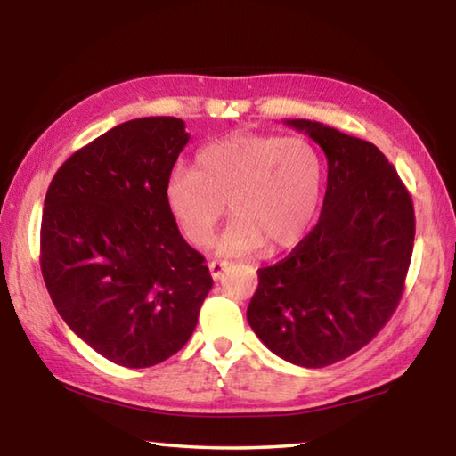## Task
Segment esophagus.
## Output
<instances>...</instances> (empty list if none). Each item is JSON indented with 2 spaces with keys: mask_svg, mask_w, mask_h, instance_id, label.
<instances>
[{
  "mask_svg": "<svg viewBox=\"0 0 456 456\" xmlns=\"http://www.w3.org/2000/svg\"><path fill=\"white\" fill-rule=\"evenodd\" d=\"M227 261H219V259H213L209 264V272H211V277L213 280H219V277L223 275V272L227 269Z\"/></svg>",
  "mask_w": 456,
  "mask_h": 456,
  "instance_id": "1",
  "label": "esophagus"
}]
</instances>
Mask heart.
Listing matches in <instances>:
<instances>
[{
    "label": "heart",
    "mask_w": 456,
    "mask_h": 456,
    "mask_svg": "<svg viewBox=\"0 0 456 456\" xmlns=\"http://www.w3.org/2000/svg\"><path fill=\"white\" fill-rule=\"evenodd\" d=\"M323 165L302 136L235 133L205 144L195 171L176 168L165 203L191 245L205 247L225 215L235 219L215 245L219 256L283 251L310 233L320 209Z\"/></svg>",
    "instance_id": "heart-1"
}]
</instances>
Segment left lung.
Listing matches in <instances>:
<instances>
[{"label": "left lung", "mask_w": 456, "mask_h": 456, "mask_svg": "<svg viewBox=\"0 0 456 456\" xmlns=\"http://www.w3.org/2000/svg\"><path fill=\"white\" fill-rule=\"evenodd\" d=\"M322 146L328 187L318 225L259 269L247 322L277 356L323 368L352 356L398 307L414 245V207L378 146L312 120H288Z\"/></svg>", "instance_id": "1"}]
</instances>
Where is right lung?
Returning a JSON list of instances; mask_svg holds the SVG:
<instances>
[{
  "instance_id": "right-lung-1",
  "label": "right lung",
  "mask_w": 456,
  "mask_h": 456,
  "mask_svg": "<svg viewBox=\"0 0 456 456\" xmlns=\"http://www.w3.org/2000/svg\"><path fill=\"white\" fill-rule=\"evenodd\" d=\"M187 142L181 118L122 122L76 151L45 192V288L74 334L118 366L149 368L179 352L213 288L165 203Z\"/></svg>"
}]
</instances>
